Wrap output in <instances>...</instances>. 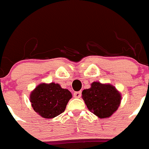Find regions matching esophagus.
Here are the masks:
<instances>
[{"label": "esophagus", "mask_w": 149, "mask_h": 149, "mask_svg": "<svg viewBox=\"0 0 149 149\" xmlns=\"http://www.w3.org/2000/svg\"><path fill=\"white\" fill-rule=\"evenodd\" d=\"M81 92H74V98H81Z\"/></svg>", "instance_id": "1"}]
</instances>
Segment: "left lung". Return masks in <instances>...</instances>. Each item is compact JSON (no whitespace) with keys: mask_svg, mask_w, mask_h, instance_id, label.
Wrapping results in <instances>:
<instances>
[{"mask_svg":"<svg viewBox=\"0 0 149 149\" xmlns=\"http://www.w3.org/2000/svg\"><path fill=\"white\" fill-rule=\"evenodd\" d=\"M82 98L91 113L99 119H107L118 110L122 95L111 84L94 81L89 89L83 90Z\"/></svg>","mask_w":149,"mask_h":149,"instance_id":"8db88e82","label":"left lung"}]
</instances>
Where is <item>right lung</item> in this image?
<instances>
[{
  "instance_id": "1",
  "label": "right lung",
  "mask_w": 149,
  "mask_h": 149,
  "mask_svg": "<svg viewBox=\"0 0 149 149\" xmlns=\"http://www.w3.org/2000/svg\"><path fill=\"white\" fill-rule=\"evenodd\" d=\"M72 95L59 84L42 83L30 93V101L34 111L45 119H53L65 110Z\"/></svg>"
}]
</instances>
